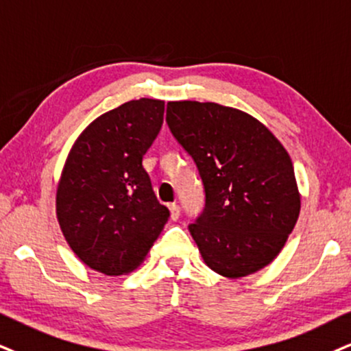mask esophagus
Wrapping results in <instances>:
<instances>
[{
  "instance_id": "obj_1",
  "label": "esophagus",
  "mask_w": 351,
  "mask_h": 351,
  "mask_svg": "<svg viewBox=\"0 0 351 351\" xmlns=\"http://www.w3.org/2000/svg\"><path fill=\"white\" fill-rule=\"evenodd\" d=\"M169 211H171V219L172 221H177L180 216V206L176 205V203H172L171 206H169Z\"/></svg>"
}]
</instances>
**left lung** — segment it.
Instances as JSON below:
<instances>
[{"mask_svg":"<svg viewBox=\"0 0 351 351\" xmlns=\"http://www.w3.org/2000/svg\"><path fill=\"white\" fill-rule=\"evenodd\" d=\"M166 122L205 189V208L189 226L203 261L228 278L268 265L301 208L287 149L252 115L215 102H169Z\"/></svg>","mask_w":351,"mask_h":351,"instance_id":"left-lung-1","label":"left lung"}]
</instances>
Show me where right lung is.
<instances>
[{
	"label": "right lung",
	"instance_id": "obj_1",
	"mask_svg": "<svg viewBox=\"0 0 351 351\" xmlns=\"http://www.w3.org/2000/svg\"><path fill=\"white\" fill-rule=\"evenodd\" d=\"M164 101L138 99L94 120L64 162L56 216L81 262L123 275L145 261L169 219L143 156L162 127Z\"/></svg>",
	"mask_w": 351,
	"mask_h": 351
}]
</instances>
